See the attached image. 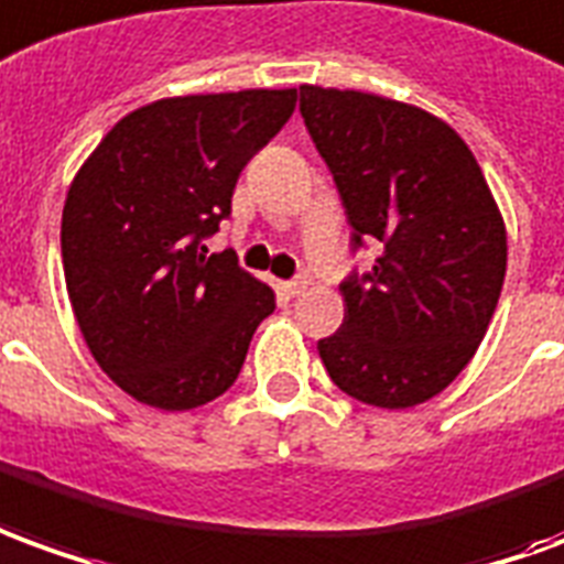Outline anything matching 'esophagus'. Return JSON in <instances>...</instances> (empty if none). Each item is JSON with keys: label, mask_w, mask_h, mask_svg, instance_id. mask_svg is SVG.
<instances>
[{"label": "esophagus", "mask_w": 564, "mask_h": 564, "mask_svg": "<svg viewBox=\"0 0 564 564\" xmlns=\"http://www.w3.org/2000/svg\"><path fill=\"white\" fill-rule=\"evenodd\" d=\"M279 289L285 291L289 297H297V294H303V291L310 289V279H306V275H297V279H291V282H279Z\"/></svg>", "instance_id": "esophagus-1"}]
</instances>
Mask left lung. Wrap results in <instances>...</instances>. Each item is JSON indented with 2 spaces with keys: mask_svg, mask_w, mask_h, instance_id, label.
I'll list each match as a JSON object with an SVG mask.
<instances>
[{
  "mask_svg": "<svg viewBox=\"0 0 564 564\" xmlns=\"http://www.w3.org/2000/svg\"><path fill=\"white\" fill-rule=\"evenodd\" d=\"M301 115L337 182L352 246L373 270L339 291L346 318L318 339L334 386L406 410L441 394L486 337L507 270V230L465 139L398 99L301 87Z\"/></svg>",
  "mask_w": 564,
  "mask_h": 564,
  "instance_id": "8db88e82",
  "label": "left lung"
}]
</instances>
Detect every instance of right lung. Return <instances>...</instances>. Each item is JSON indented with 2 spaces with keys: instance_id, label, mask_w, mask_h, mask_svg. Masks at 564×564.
Returning a JSON list of instances; mask_svg holds the SVG:
<instances>
[{
  "instance_id": "add662e5",
  "label": "right lung",
  "mask_w": 564,
  "mask_h": 564,
  "mask_svg": "<svg viewBox=\"0 0 564 564\" xmlns=\"http://www.w3.org/2000/svg\"><path fill=\"white\" fill-rule=\"evenodd\" d=\"M297 106V90L148 102L102 135L63 206V273L97 365L166 413L225 394L275 294L234 251L206 254L242 166Z\"/></svg>"
}]
</instances>
